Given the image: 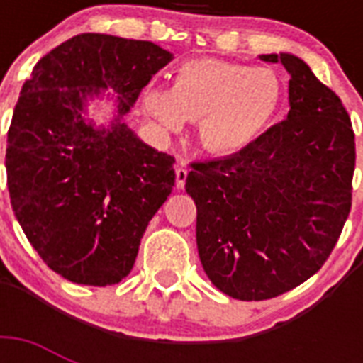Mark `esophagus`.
<instances>
[{
	"instance_id": "esophagus-1",
	"label": "esophagus",
	"mask_w": 363,
	"mask_h": 363,
	"mask_svg": "<svg viewBox=\"0 0 363 363\" xmlns=\"http://www.w3.org/2000/svg\"><path fill=\"white\" fill-rule=\"evenodd\" d=\"M186 177H188L186 165H184V164L177 165V169H175V184H177V188H179V190H182V188H184V184H186Z\"/></svg>"
}]
</instances>
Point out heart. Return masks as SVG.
<instances>
[{"label": "heart", "mask_w": 363, "mask_h": 363, "mask_svg": "<svg viewBox=\"0 0 363 363\" xmlns=\"http://www.w3.org/2000/svg\"><path fill=\"white\" fill-rule=\"evenodd\" d=\"M282 82L269 67L222 60H190L177 67L173 88L148 84L143 107L162 128L179 131L199 121V139L216 154L258 141L281 109Z\"/></svg>", "instance_id": "b5f03b06"}]
</instances>
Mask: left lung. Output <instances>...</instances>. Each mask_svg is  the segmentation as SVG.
I'll return each instance as SVG.
<instances>
[{
  "label": "left lung",
  "instance_id": "obj_1",
  "mask_svg": "<svg viewBox=\"0 0 363 363\" xmlns=\"http://www.w3.org/2000/svg\"><path fill=\"white\" fill-rule=\"evenodd\" d=\"M259 60L290 75L286 121L186 177L201 265L242 301L275 298L320 269L349 216L356 162L349 113L309 65L290 52Z\"/></svg>",
  "mask_w": 363,
  "mask_h": 363
}]
</instances>
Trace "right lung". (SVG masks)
<instances>
[{
  "label": "right lung",
  "instance_id": "add662e5",
  "mask_svg": "<svg viewBox=\"0 0 363 363\" xmlns=\"http://www.w3.org/2000/svg\"><path fill=\"white\" fill-rule=\"evenodd\" d=\"M171 60L150 41L81 33L43 56L22 86L5 154L11 205L31 247L67 281L121 282L175 186V158L125 122ZM94 101L111 104L101 125L87 115Z\"/></svg>",
  "mask_w": 363,
  "mask_h": 363
}]
</instances>
